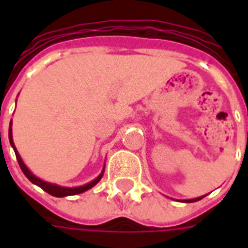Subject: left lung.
<instances>
[{
	"label": "left lung",
	"instance_id": "1",
	"mask_svg": "<svg viewBox=\"0 0 248 248\" xmlns=\"http://www.w3.org/2000/svg\"><path fill=\"white\" fill-rule=\"evenodd\" d=\"M203 197L201 198H195V199H188V201H185V202H197V201H199V199H202Z\"/></svg>",
	"mask_w": 248,
	"mask_h": 248
}]
</instances>
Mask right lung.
Listing matches in <instances>:
<instances>
[{"label":"right lung","instance_id":"right-lung-1","mask_svg":"<svg viewBox=\"0 0 248 248\" xmlns=\"http://www.w3.org/2000/svg\"><path fill=\"white\" fill-rule=\"evenodd\" d=\"M9 140H10V145L13 146L14 149V153H16V156H17V161H18V165L19 167H21V170L24 171V174L26 175V178L29 179L30 182L34 183V185H37V186H40L42 190H45L46 192H49L50 195H53V197H67V195H76V194H81V192L83 191H87L89 188H92L93 186H95L99 181H101V178H102L103 172L99 175L98 178H95L93 182L87 183V185H85V186H81V187H61V186H57V185H53V183H47L45 182V181H41L40 178L34 177L31 172L29 171V169L25 166V163L22 162V159H21V156H19V154L17 153V150H16V147H14V143H13V137H12V122H10V127H9Z\"/></svg>","mask_w":248,"mask_h":248}]
</instances>
